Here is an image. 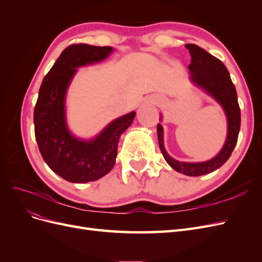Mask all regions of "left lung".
<instances>
[{
  "mask_svg": "<svg viewBox=\"0 0 262 262\" xmlns=\"http://www.w3.org/2000/svg\"><path fill=\"white\" fill-rule=\"evenodd\" d=\"M186 48L191 55V63L188 67L190 70V80L194 85L209 94L214 100H216L224 110L227 119L225 143L220 153L210 161L188 163L179 162L166 152L164 146V131L161 123L157 124V137L162 154L170 167L178 172H182L184 175L196 177L216 170L225 164L231 156L237 143L241 129V109L238 100H237L236 89L226 67L222 61L196 45L188 43L186 45ZM160 120H162V116L160 117Z\"/></svg>",
  "mask_w": 262,
  "mask_h": 262,
  "instance_id": "1",
  "label": "left lung"
}]
</instances>
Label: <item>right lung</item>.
Instances as JSON below:
<instances>
[{
  "label": "right lung",
  "mask_w": 262,
  "mask_h": 262,
  "mask_svg": "<svg viewBox=\"0 0 262 262\" xmlns=\"http://www.w3.org/2000/svg\"><path fill=\"white\" fill-rule=\"evenodd\" d=\"M113 47L72 45L62 51L43 78L34 112L35 137L43 161L70 182L95 181L113 169L118 142L132 124L136 112L115 119L91 140L76 138L67 123L66 98L77 68L107 59Z\"/></svg>",
  "instance_id": "add662e5"
}]
</instances>
